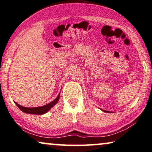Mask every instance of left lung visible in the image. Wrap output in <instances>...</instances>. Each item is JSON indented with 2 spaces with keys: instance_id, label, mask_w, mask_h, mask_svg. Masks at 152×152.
<instances>
[{
  "instance_id": "1",
  "label": "left lung",
  "mask_w": 152,
  "mask_h": 152,
  "mask_svg": "<svg viewBox=\"0 0 152 152\" xmlns=\"http://www.w3.org/2000/svg\"><path fill=\"white\" fill-rule=\"evenodd\" d=\"M105 112H106V111H105Z\"/></svg>"
}]
</instances>
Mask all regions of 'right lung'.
<instances>
[{
	"label": "right lung",
	"mask_w": 152,
	"mask_h": 152,
	"mask_svg": "<svg viewBox=\"0 0 152 152\" xmlns=\"http://www.w3.org/2000/svg\"><path fill=\"white\" fill-rule=\"evenodd\" d=\"M60 94H59L58 97H57L54 101H53L52 102H50L49 103H48V104L41 107H26L18 104L16 102L15 103H16L17 106L19 107V109L21 111L24 112V113H28V114H43L49 111V110L53 106V105H55L57 103H58V102L59 101V99H60Z\"/></svg>",
	"instance_id": "1"
}]
</instances>
